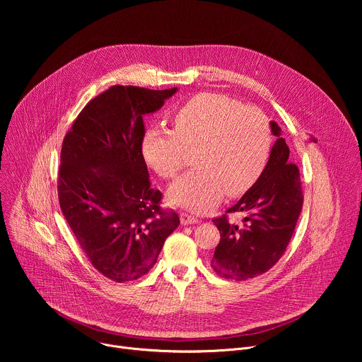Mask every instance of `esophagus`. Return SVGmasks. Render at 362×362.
Here are the masks:
<instances>
[{"label":"esophagus","mask_w":362,"mask_h":362,"mask_svg":"<svg viewBox=\"0 0 362 362\" xmlns=\"http://www.w3.org/2000/svg\"><path fill=\"white\" fill-rule=\"evenodd\" d=\"M180 222H182V225H193V223H199V218H196L190 214L182 212L180 214Z\"/></svg>","instance_id":"1"}]
</instances>
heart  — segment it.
Listing matches in <instances>:
<instances>
[{
  "label": "heart",
  "mask_w": 362,
  "mask_h": 362,
  "mask_svg": "<svg viewBox=\"0 0 362 362\" xmlns=\"http://www.w3.org/2000/svg\"><path fill=\"white\" fill-rule=\"evenodd\" d=\"M194 148L197 168L169 189V199L200 214L259 179L272 148L269 119L225 94L202 93L176 110L173 130L150 127L141 139L146 163L163 179H175Z\"/></svg>",
  "instance_id": "heart-1"
}]
</instances>
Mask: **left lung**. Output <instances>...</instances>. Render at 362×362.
Wrapping results in <instances>:
<instances>
[{
	"label": "left lung",
	"instance_id": "1",
	"mask_svg": "<svg viewBox=\"0 0 362 362\" xmlns=\"http://www.w3.org/2000/svg\"><path fill=\"white\" fill-rule=\"evenodd\" d=\"M278 137L265 170L256 183L226 211L245 212L242 225L228 215L214 219L221 232L211 267L233 281H246L269 271L284 255L302 211L303 194L299 169L289 162V147L281 127L271 122Z\"/></svg>",
	"mask_w": 362,
	"mask_h": 362
}]
</instances>
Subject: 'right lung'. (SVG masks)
I'll list each match as a JSON object with an SVG mask.
<instances>
[{"instance_id":"1","label":"right lung","mask_w":362,"mask_h":362,"mask_svg":"<svg viewBox=\"0 0 362 362\" xmlns=\"http://www.w3.org/2000/svg\"><path fill=\"white\" fill-rule=\"evenodd\" d=\"M176 90L112 86L87 103L63 140L62 212L90 264L119 284L146 275L180 223L160 208L141 154L143 117Z\"/></svg>"}]
</instances>
